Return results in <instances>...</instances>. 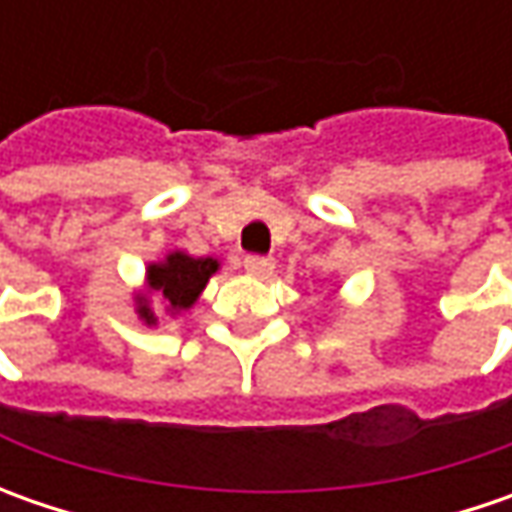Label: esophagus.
Returning <instances> with one entry per match:
<instances>
[{
	"label": "esophagus",
	"instance_id": "34e87169",
	"mask_svg": "<svg viewBox=\"0 0 512 512\" xmlns=\"http://www.w3.org/2000/svg\"><path fill=\"white\" fill-rule=\"evenodd\" d=\"M276 262L267 259V256H245V270L250 276H259V279H267L273 273Z\"/></svg>",
	"mask_w": 512,
	"mask_h": 512
}]
</instances>
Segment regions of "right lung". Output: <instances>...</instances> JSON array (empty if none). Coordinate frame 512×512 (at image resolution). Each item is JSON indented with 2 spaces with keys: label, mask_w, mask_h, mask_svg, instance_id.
<instances>
[{
  "label": "right lung",
  "mask_w": 512,
  "mask_h": 512,
  "mask_svg": "<svg viewBox=\"0 0 512 512\" xmlns=\"http://www.w3.org/2000/svg\"><path fill=\"white\" fill-rule=\"evenodd\" d=\"M216 267H219L216 259H193L185 253H170L162 265L148 267V287L162 296V302L170 310H185L199 299V293L205 290L207 279L216 273ZM139 316L148 325L156 322L145 296L139 299Z\"/></svg>",
  "instance_id": "1"
}]
</instances>
